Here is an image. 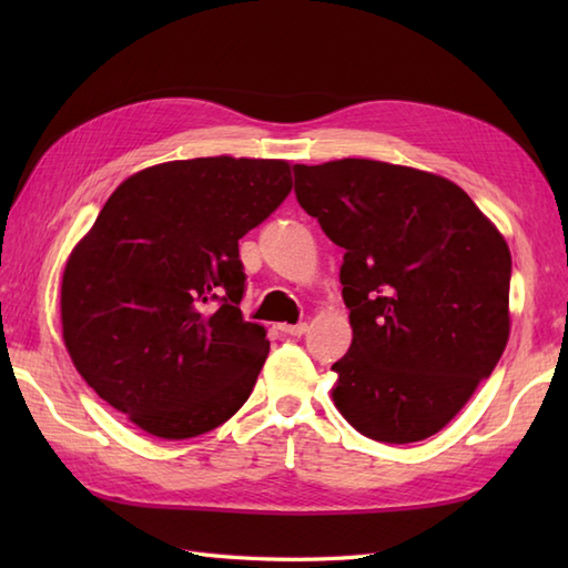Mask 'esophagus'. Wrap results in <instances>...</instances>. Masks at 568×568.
<instances>
[{
    "instance_id": "1",
    "label": "esophagus",
    "mask_w": 568,
    "mask_h": 568,
    "mask_svg": "<svg viewBox=\"0 0 568 568\" xmlns=\"http://www.w3.org/2000/svg\"><path fill=\"white\" fill-rule=\"evenodd\" d=\"M277 329L283 334H291V336H303L307 332V322H300V324H277Z\"/></svg>"
}]
</instances>
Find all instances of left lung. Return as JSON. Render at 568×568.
I'll return each instance as SVG.
<instances>
[{
    "instance_id": "8db88e82",
    "label": "left lung",
    "mask_w": 568,
    "mask_h": 568,
    "mask_svg": "<svg viewBox=\"0 0 568 568\" xmlns=\"http://www.w3.org/2000/svg\"><path fill=\"white\" fill-rule=\"evenodd\" d=\"M293 171L300 207L344 248L354 339L332 366L334 405L368 439L432 437L508 344V244L446 178L368 159Z\"/></svg>"
}]
</instances>
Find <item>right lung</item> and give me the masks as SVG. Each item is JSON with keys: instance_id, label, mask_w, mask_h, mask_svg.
Masks as SVG:
<instances>
[{"instance_id": "1", "label": "right lung", "mask_w": 568, "mask_h": 568, "mask_svg": "<svg viewBox=\"0 0 568 568\" xmlns=\"http://www.w3.org/2000/svg\"><path fill=\"white\" fill-rule=\"evenodd\" d=\"M291 190L285 161L153 165L112 192L70 253L60 287L68 354L143 432L197 437L248 400L271 344L239 310V239Z\"/></svg>"}]
</instances>
